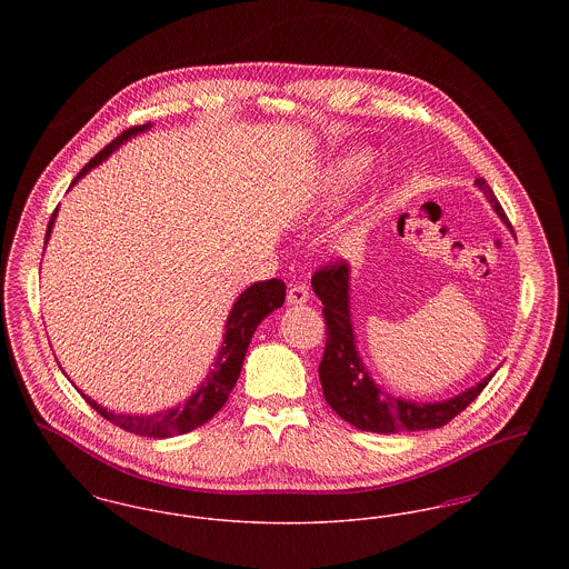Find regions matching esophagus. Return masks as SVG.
Wrapping results in <instances>:
<instances>
[{
	"mask_svg": "<svg viewBox=\"0 0 569 569\" xmlns=\"http://www.w3.org/2000/svg\"><path fill=\"white\" fill-rule=\"evenodd\" d=\"M307 300H309V292H307V288L302 283L290 286V290H288V302L290 305H305Z\"/></svg>",
	"mask_w": 569,
	"mask_h": 569,
	"instance_id": "esophagus-1",
	"label": "esophagus"
}]
</instances>
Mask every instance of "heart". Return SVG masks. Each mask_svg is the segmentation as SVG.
Segmentation results:
<instances>
[{
	"label": "heart",
	"mask_w": 569,
	"mask_h": 569,
	"mask_svg": "<svg viewBox=\"0 0 569 569\" xmlns=\"http://www.w3.org/2000/svg\"><path fill=\"white\" fill-rule=\"evenodd\" d=\"M369 166V160L365 158V156H353L350 160H343V162L339 163V168H337V172H335V183H337V190H343V188H348L350 183H353L360 174H362V170ZM360 234H350L348 237V243L358 244V239Z\"/></svg>",
	"instance_id": "obj_1"
}]
</instances>
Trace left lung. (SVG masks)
I'll use <instances>...</instances> for the list:
<instances>
[{
    "label": "left lung",
    "mask_w": 569,
    "mask_h": 569,
    "mask_svg": "<svg viewBox=\"0 0 569 569\" xmlns=\"http://www.w3.org/2000/svg\"><path fill=\"white\" fill-rule=\"evenodd\" d=\"M476 186L487 196L495 213L510 226L487 179H476ZM311 286L316 297L325 305L326 348L318 373L326 403L360 431L390 435L439 429L459 416L471 401H476L495 376L488 373L480 383L439 403H413L401 397H392L383 392L369 376L356 350L350 313V264L339 262L318 269L311 277Z\"/></svg>",
    "instance_id": "left-lung-1"
}]
</instances>
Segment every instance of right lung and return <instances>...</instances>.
<instances>
[{
    "label": "right lung",
    "instance_id": "obj_1",
    "mask_svg": "<svg viewBox=\"0 0 569 569\" xmlns=\"http://www.w3.org/2000/svg\"><path fill=\"white\" fill-rule=\"evenodd\" d=\"M149 128H151V123L134 126V128L126 130L123 134L117 136L91 162L82 168L81 172L77 174V179L72 181V186L81 177H84L91 168L104 162L114 149H119L132 136L140 134ZM54 217H57V209L51 216L49 228H47V241H49L51 230H53ZM283 300H286V283L281 279L256 281L253 286H249L247 290L241 292V297L237 298V302L232 305V311L228 316L223 341H221V348L217 352L213 369L209 371V376L204 378L200 388L191 395L190 399H186V403H179V406L170 407L166 411H156V413H117L109 407L98 406L93 399H89L79 388L77 390L81 392L82 399L93 407L102 418H107L109 422L117 425L119 429H123L128 433L153 437V439L190 433L193 429L202 427L204 422H209L217 411L223 407V403L228 401V395L232 392L237 379L241 376L244 353H247L249 341H251L256 328L269 313L279 309L283 305Z\"/></svg>",
    "mask_w": 569,
    "mask_h": 569
}]
</instances>
